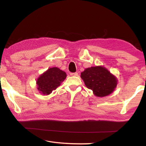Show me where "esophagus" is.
Wrapping results in <instances>:
<instances>
[{"instance_id": "1", "label": "esophagus", "mask_w": 146, "mask_h": 146, "mask_svg": "<svg viewBox=\"0 0 146 146\" xmlns=\"http://www.w3.org/2000/svg\"><path fill=\"white\" fill-rule=\"evenodd\" d=\"M70 76H78V73H71Z\"/></svg>"}]
</instances>
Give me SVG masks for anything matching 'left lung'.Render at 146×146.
<instances>
[{
  "label": "left lung",
  "instance_id": "1",
  "mask_svg": "<svg viewBox=\"0 0 146 146\" xmlns=\"http://www.w3.org/2000/svg\"><path fill=\"white\" fill-rule=\"evenodd\" d=\"M81 78L88 88L98 97L110 95L117 85V79L105 67L88 68L81 73Z\"/></svg>",
  "mask_w": 146,
  "mask_h": 146
}]
</instances>
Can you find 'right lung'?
Segmentation results:
<instances>
[{"instance_id": "obj_1", "label": "right lung", "mask_w": 146, "mask_h": 146, "mask_svg": "<svg viewBox=\"0 0 146 146\" xmlns=\"http://www.w3.org/2000/svg\"><path fill=\"white\" fill-rule=\"evenodd\" d=\"M66 74L57 67L49 68L37 80L38 91L43 95H49L56 89L64 79Z\"/></svg>"}]
</instances>
